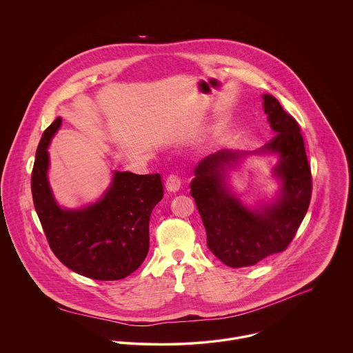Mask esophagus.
Segmentation results:
<instances>
[{"instance_id": "34e87169", "label": "esophagus", "mask_w": 353, "mask_h": 353, "mask_svg": "<svg viewBox=\"0 0 353 353\" xmlns=\"http://www.w3.org/2000/svg\"><path fill=\"white\" fill-rule=\"evenodd\" d=\"M179 188H181V178L175 174H171L165 181V189L171 193H175L179 190Z\"/></svg>"}]
</instances>
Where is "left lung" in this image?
<instances>
[{
    "label": "left lung",
    "mask_w": 353,
    "mask_h": 353,
    "mask_svg": "<svg viewBox=\"0 0 353 353\" xmlns=\"http://www.w3.org/2000/svg\"><path fill=\"white\" fill-rule=\"evenodd\" d=\"M263 111L276 136L254 152L221 150L206 156L194 170L190 194L201 214L206 245L231 268L252 266L284 252L294 239L311 200V168L307 161L301 128L279 101L262 95ZM273 152L279 159L274 176L281 182L270 204L249 208L226 183V172L248 154Z\"/></svg>",
    "instance_id": "obj_1"
}]
</instances>
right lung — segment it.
I'll list each match as a JSON object with an SVG mask.
<instances>
[{
  "label": "right lung",
  "mask_w": 353,
  "mask_h": 353,
  "mask_svg": "<svg viewBox=\"0 0 353 353\" xmlns=\"http://www.w3.org/2000/svg\"><path fill=\"white\" fill-rule=\"evenodd\" d=\"M61 123L58 117L43 132L31 176L35 210L50 249L65 266L88 279H125L150 250V217L163 199L161 178L114 171L99 201L79 209L61 208L48 179V148Z\"/></svg>",
  "instance_id": "1"
}]
</instances>
